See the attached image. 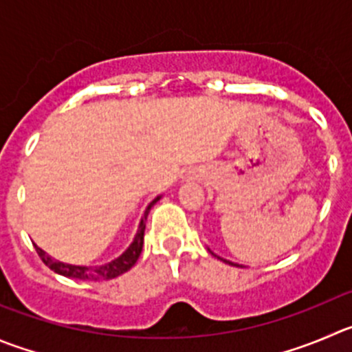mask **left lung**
Here are the masks:
<instances>
[{"label":"left lung","mask_w":352,"mask_h":352,"mask_svg":"<svg viewBox=\"0 0 352 352\" xmlns=\"http://www.w3.org/2000/svg\"><path fill=\"white\" fill-rule=\"evenodd\" d=\"M217 257V256H216ZM221 259V257H219ZM221 261H224V259H221ZM224 263H228V264H233V263H230V261H224ZM233 266H239V264H233Z\"/></svg>","instance_id":"8db88e82"}]
</instances>
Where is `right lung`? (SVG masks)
<instances>
[{
	"mask_svg": "<svg viewBox=\"0 0 352 352\" xmlns=\"http://www.w3.org/2000/svg\"><path fill=\"white\" fill-rule=\"evenodd\" d=\"M159 199L160 197H157V199L153 200V202H150V206L146 207L145 214H143L142 223H140L138 233H136V236H135V240H133L131 245L126 249V252H124L122 256H119L117 259L110 261V263L102 264V266H93V267L72 266V264H63V263H60V261L52 259V257H50L45 250H41L39 247L34 245L36 252H38V256L41 257V261L50 267V270H53L55 273L62 274V276H69V278H78V280H95V282L96 280L116 278V276H119V274H122V273H126V271L131 270V267L136 264V261H138L140 254H142V249H143V235H145L146 216H148L150 209H152V206Z\"/></svg>",
	"mask_w": 352,
	"mask_h": 352,
	"instance_id": "obj_1",
	"label": "right lung"
}]
</instances>
